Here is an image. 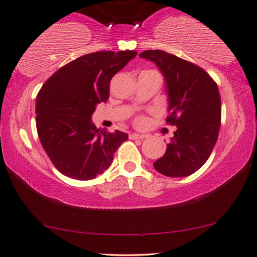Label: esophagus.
Wrapping results in <instances>:
<instances>
[{
	"mask_svg": "<svg viewBox=\"0 0 257 257\" xmlns=\"http://www.w3.org/2000/svg\"><path fill=\"white\" fill-rule=\"evenodd\" d=\"M146 138V136H144V134H138V133H131L130 134V139H140V140H144Z\"/></svg>",
	"mask_w": 257,
	"mask_h": 257,
	"instance_id": "1",
	"label": "esophagus"
}]
</instances>
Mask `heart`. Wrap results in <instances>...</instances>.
<instances>
[{"label": "heart", "instance_id": "obj_1", "mask_svg": "<svg viewBox=\"0 0 257 257\" xmlns=\"http://www.w3.org/2000/svg\"><path fill=\"white\" fill-rule=\"evenodd\" d=\"M145 123V119H138V124L139 125H142Z\"/></svg>", "mask_w": 257, "mask_h": 257}]
</instances>
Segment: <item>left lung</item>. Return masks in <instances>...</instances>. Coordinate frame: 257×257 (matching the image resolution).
<instances>
[{
  "label": "left lung",
  "mask_w": 257,
  "mask_h": 257,
  "mask_svg": "<svg viewBox=\"0 0 257 257\" xmlns=\"http://www.w3.org/2000/svg\"><path fill=\"white\" fill-rule=\"evenodd\" d=\"M141 58L155 63L168 95L167 123L177 126L167 152L154 162L168 177H187L210 156L220 127V95L216 82L193 63L163 50H146Z\"/></svg>",
  "instance_id": "left-lung-1"
}]
</instances>
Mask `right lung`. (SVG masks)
I'll return each instance as SVG.
<instances>
[{"mask_svg": "<svg viewBox=\"0 0 257 257\" xmlns=\"http://www.w3.org/2000/svg\"><path fill=\"white\" fill-rule=\"evenodd\" d=\"M137 51H97L78 57L55 72L35 102L38 136L50 161L63 175L94 179L112 163L128 136L96 128L92 116L109 97L110 80Z\"/></svg>", "mask_w": 257, "mask_h": 257, "instance_id": "right-lung-1", "label": "right lung"}]
</instances>
